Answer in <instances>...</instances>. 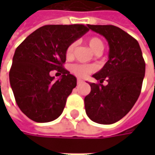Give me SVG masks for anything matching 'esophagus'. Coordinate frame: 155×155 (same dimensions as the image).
Instances as JSON below:
<instances>
[{"instance_id":"1","label":"esophagus","mask_w":155,"mask_h":155,"mask_svg":"<svg viewBox=\"0 0 155 155\" xmlns=\"http://www.w3.org/2000/svg\"><path fill=\"white\" fill-rule=\"evenodd\" d=\"M77 84L79 85V84H84V80L83 79H81V78H78V80H77Z\"/></svg>"}]
</instances>
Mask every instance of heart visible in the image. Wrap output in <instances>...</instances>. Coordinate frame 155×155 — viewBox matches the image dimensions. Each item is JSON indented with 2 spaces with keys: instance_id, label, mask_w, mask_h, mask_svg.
I'll return each mask as SVG.
<instances>
[{
  "instance_id": "obj_1",
  "label": "heart",
  "mask_w": 155,
  "mask_h": 155,
  "mask_svg": "<svg viewBox=\"0 0 155 155\" xmlns=\"http://www.w3.org/2000/svg\"><path fill=\"white\" fill-rule=\"evenodd\" d=\"M87 44L91 50L95 53V54H100L102 51H104V42L97 37H91L90 39H87ZM75 48V43H71L69 45L66 49L65 56L67 58H71L73 54V51ZM94 71V68L91 65H86V64H74L71 66V71L74 73L76 76L79 78H85L91 72Z\"/></svg>"
}]
</instances>
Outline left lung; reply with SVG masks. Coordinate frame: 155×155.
Wrapping results in <instances>:
<instances>
[{
    "instance_id": "obj_1",
    "label": "left lung",
    "mask_w": 155,
    "mask_h": 155,
    "mask_svg": "<svg viewBox=\"0 0 155 155\" xmlns=\"http://www.w3.org/2000/svg\"><path fill=\"white\" fill-rule=\"evenodd\" d=\"M103 35L110 46L109 60L92 76L91 91L84 98L87 116L100 124H112L125 116L139 97L145 76V61L138 41L112 25H87ZM108 82L107 86L101 83Z\"/></svg>"
}]
</instances>
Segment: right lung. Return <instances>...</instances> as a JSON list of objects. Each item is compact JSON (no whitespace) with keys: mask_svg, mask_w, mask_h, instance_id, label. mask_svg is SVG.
Returning a JSON list of instances; mask_svg holds the SVG:
<instances>
[{"mask_svg":"<svg viewBox=\"0 0 155 155\" xmlns=\"http://www.w3.org/2000/svg\"><path fill=\"white\" fill-rule=\"evenodd\" d=\"M89 31L86 26L46 25L35 30L15 50L9 80L15 101L26 116L36 122H48L62 114L77 78L63 67L66 49ZM57 69L55 81L50 75Z\"/></svg>","mask_w":155,"mask_h":155,"instance_id":"add662e5","label":"right lung"}]
</instances>
